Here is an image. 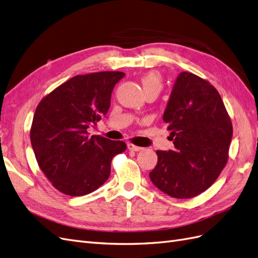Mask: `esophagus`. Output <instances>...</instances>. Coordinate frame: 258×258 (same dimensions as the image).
Segmentation results:
<instances>
[{
  "label": "esophagus",
  "instance_id": "1",
  "mask_svg": "<svg viewBox=\"0 0 258 258\" xmlns=\"http://www.w3.org/2000/svg\"><path fill=\"white\" fill-rule=\"evenodd\" d=\"M128 150H129V151H132V152H140V151L143 150V147H140V146H137V145H135V144L129 143V144H128Z\"/></svg>",
  "mask_w": 258,
  "mask_h": 258
}]
</instances>
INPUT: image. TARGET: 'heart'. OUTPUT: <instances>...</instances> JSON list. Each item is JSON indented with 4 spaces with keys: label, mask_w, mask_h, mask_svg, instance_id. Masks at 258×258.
I'll return each instance as SVG.
<instances>
[{
    "label": "heart",
    "mask_w": 258,
    "mask_h": 258,
    "mask_svg": "<svg viewBox=\"0 0 258 258\" xmlns=\"http://www.w3.org/2000/svg\"><path fill=\"white\" fill-rule=\"evenodd\" d=\"M141 84L144 91L150 90V89H157L160 91L162 87L160 76L156 72L146 73L141 79Z\"/></svg>",
    "instance_id": "obj_1"
}]
</instances>
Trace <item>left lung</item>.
<instances>
[{"instance_id": "left-lung-1", "label": "left lung", "mask_w": 258, "mask_h": 258, "mask_svg": "<svg viewBox=\"0 0 258 258\" xmlns=\"http://www.w3.org/2000/svg\"><path fill=\"white\" fill-rule=\"evenodd\" d=\"M162 119L174 148L156 152L158 161L151 181L173 198L198 196L216 181L228 160L232 124L220 93L201 77L181 72Z\"/></svg>"}]
</instances>
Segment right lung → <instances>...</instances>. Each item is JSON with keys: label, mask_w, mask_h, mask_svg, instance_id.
Wrapping results in <instances>:
<instances>
[{"label": "right lung", "mask_w": 258, "mask_h": 258, "mask_svg": "<svg viewBox=\"0 0 258 258\" xmlns=\"http://www.w3.org/2000/svg\"><path fill=\"white\" fill-rule=\"evenodd\" d=\"M124 73L105 71L76 75L60 85L37 105L30 137L43 173L54 188L84 196L102 186L114 156L126 151L122 141L91 136L111 105L114 86Z\"/></svg>", "instance_id": "obj_1"}]
</instances>
